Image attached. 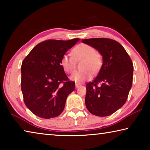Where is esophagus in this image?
Instances as JSON below:
<instances>
[{
    "label": "esophagus",
    "instance_id": "obj_1",
    "mask_svg": "<svg viewBox=\"0 0 150 150\" xmlns=\"http://www.w3.org/2000/svg\"><path fill=\"white\" fill-rule=\"evenodd\" d=\"M81 86V85L80 84H79V83H75V88H79Z\"/></svg>",
    "mask_w": 150,
    "mask_h": 150
}]
</instances>
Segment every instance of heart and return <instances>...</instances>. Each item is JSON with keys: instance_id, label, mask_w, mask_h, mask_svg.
Wrapping results in <instances>:
<instances>
[{"instance_id": "heart-1", "label": "heart", "mask_w": 150, "mask_h": 150, "mask_svg": "<svg viewBox=\"0 0 150 150\" xmlns=\"http://www.w3.org/2000/svg\"><path fill=\"white\" fill-rule=\"evenodd\" d=\"M72 56L63 55L60 61V64L64 71L71 74L75 71L76 67L75 61L83 59L81 63L83 70L78 71L71 77V80L77 83H83L93 77V71L100 70L103 64V57L99 52L90 45L80 44L72 50Z\"/></svg>"}]
</instances>
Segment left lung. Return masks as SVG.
Wrapping results in <instances>:
<instances>
[{
    "label": "left lung",
    "instance_id": "8db88e82",
    "mask_svg": "<svg viewBox=\"0 0 150 150\" xmlns=\"http://www.w3.org/2000/svg\"><path fill=\"white\" fill-rule=\"evenodd\" d=\"M82 42L95 47L103 58L97 77L86 84V107L94 115H111L128 98L132 85V62L124 47L116 40L103 38L85 39ZM99 83L100 86H98Z\"/></svg>",
    "mask_w": 150,
    "mask_h": 150
}]
</instances>
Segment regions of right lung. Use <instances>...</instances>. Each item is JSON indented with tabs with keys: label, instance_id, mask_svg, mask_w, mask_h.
Instances as JSON below:
<instances>
[{
	"label": "right lung",
	"instance_id": "1",
	"mask_svg": "<svg viewBox=\"0 0 150 150\" xmlns=\"http://www.w3.org/2000/svg\"><path fill=\"white\" fill-rule=\"evenodd\" d=\"M79 40H45L35 45L22 62L24 102L35 115L52 118L63 112L68 95L75 90V82L68 79L60 61Z\"/></svg>",
	"mask_w": 150,
	"mask_h": 150
}]
</instances>
